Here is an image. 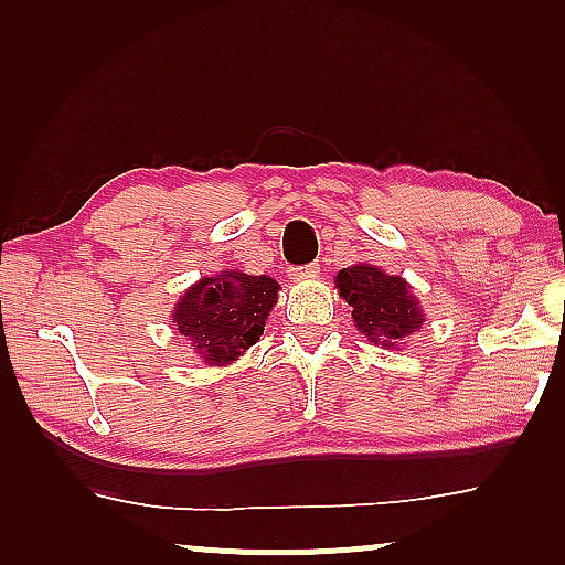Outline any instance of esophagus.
I'll use <instances>...</instances> for the list:
<instances>
[{
  "label": "esophagus",
  "instance_id": "esophagus-1",
  "mask_svg": "<svg viewBox=\"0 0 565 565\" xmlns=\"http://www.w3.org/2000/svg\"><path fill=\"white\" fill-rule=\"evenodd\" d=\"M316 273H321L319 262H308V265H303V267H290L288 269L290 277H306V275H316Z\"/></svg>",
  "mask_w": 565,
  "mask_h": 565
}]
</instances>
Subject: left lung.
Masks as SVG:
<instances>
[{"label":"left lung","instance_id":"1","mask_svg":"<svg viewBox=\"0 0 565 565\" xmlns=\"http://www.w3.org/2000/svg\"><path fill=\"white\" fill-rule=\"evenodd\" d=\"M337 285L352 306L354 327L373 342L393 347L422 327L419 306L401 277L385 275L373 265H358L339 269Z\"/></svg>","mask_w":565,"mask_h":565}]
</instances>
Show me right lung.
Masks as SVG:
<instances>
[{"instance_id": "1", "label": "right lung", "mask_w": 565, "mask_h": 565, "mask_svg": "<svg viewBox=\"0 0 565 565\" xmlns=\"http://www.w3.org/2000/svg\"><path fill=\"white\" fill-rule=\"evenodd\" d=\"M275 296L277 282L265 275L203 277L177 303L174 327L211 365H226L259 342Z\"/></svg>"}]
</instances>
